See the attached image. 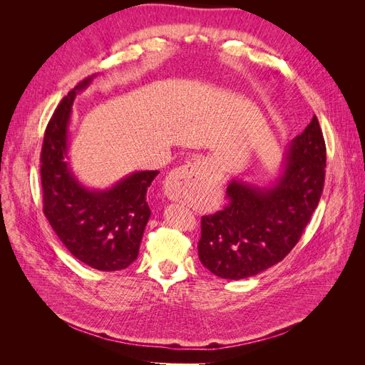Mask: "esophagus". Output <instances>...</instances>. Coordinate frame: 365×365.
Instances as JSON below:
<instances>
[{"mask_svg":"<svg viewBox=\"0 0 365 365\" xmlns=\"http://www.w3.org/2000/svg\"><path fill=\"white\" fill-rule=\"evenodd\" d=\"M212 184V175L202 163H187L168 175L164 181V193L170 201L190 202L207 195Z\"/></svg>","mask_w":365,"mask_h":365,"instance_id":"esophagus-1","label":"esophagus"}]
</instances>
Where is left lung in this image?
<instances>
[{
	"instance_id": "8db88e82",
	"label": "left lung",
	"mask_w": 365,
	"mask_h": 365,
	"mask_svg": "<svg viewBox=\"0 0 365 365\" xmlns=\"http://www.w3.org/2000/svg\"><path fill=\"white\" fill-rule=\"evenodd\" d=\"M326 143L318 118L289 145L280 178L271 187L233 180L228 204L202 216L197 254L220 279L252 277L282 262L300 240L319 202L326 176Z\"/></svg>"
}]
</instances>
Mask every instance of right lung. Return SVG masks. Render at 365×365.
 <instances>
[{
    "mask_svg": "<svg viewBox=\"0 0 365 365\" xmlns=\"http://www.w3.org/2000/svg\"><path fill=\"white\" fill-rule=\"evenodd\" d=\"M77 83L50 118L41 150L43 215L76 259L101 271L125 269L138 256L150 208L148 189L158 170L135 172L108 190H90L68 168V123Z\"/></svg>",
    "mask_w": 365,
    "mask_h": 365,
    "instance_id": "add662e5",
    "label": "right lung"
}]
</instances>
